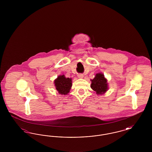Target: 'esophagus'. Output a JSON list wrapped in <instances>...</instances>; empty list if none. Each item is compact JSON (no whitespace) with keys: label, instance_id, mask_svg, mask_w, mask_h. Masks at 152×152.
Here are the masks:
<instances>
[{"label":"esophagus","instance_id":"34e87169","mask_svg":"<svg viewBox=\"0 0 152 152\" xmlns=\"http://www.w3.org/2000/svg\"><path fill=\"white\" fill-rule=\"evenodd\" d=\"M77 76H78V77H79V79H83V77H84V75H83V74H81H81H79Z\"/></svg>","mask_w":152,"mask_h":152}]
</instances>
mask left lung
Returning a JSON list of instances; mask_svg holds the SVG:
<instances>
[{"mask_svg":"<svg viewBox=\"0 0 152 152\" xmlns=\"http://www.w3.org/2000/svg\"><path fill=\"white\" fill-rule=\"evenodd\" d=\"M91 88L98 95L104 94L108 90V80L101 73H96L94 79L91 80Z\"/></svg>","mask_w":152,"mask_h":152,"instance_id":"left-lung-1","label":"left lung"}]
</instances>
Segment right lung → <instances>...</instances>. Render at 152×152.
<instances>
[{
  "label": "right lung",
  "instance_id": "right-lung-1",
  "mask_svg": "<svg viewBox=\"0 0 152 152\" xmlns=\"http://www.w3.org/2000/svg\"><path fill=\"white\" fill-rule=\"evenodd\" d=\"M72 79L69 77H65L64 75H60L54 80V84L58 94L66 95L68 94L72 87Z\"/></svg>",
  "mask_w": 152,
  "mask_h": 152
}]
</instances>
